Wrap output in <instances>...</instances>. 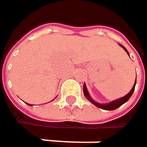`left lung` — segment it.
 Wrapping results in <instances>:
<instances>
[{
	"label": "left lung",
	"instance_id": "8db88e82",
	"mask_svg": "<svg viewBox=\"0 0 147 147\" xmlns=\"http://www.w3.org/2000/svg\"><path fill=\"white\" fill-rule=\"evenodd\" d=\"M120 47H122L126 51V53L129 54V53L128 50H127L123 45H120ZM135 84H136V78H135V82H134V86H133L132 89L129 91V94H127L125 96H123V97H122V98H119V99H117V100H113V101H111V102L109 103H105V104L99 103L97 102V101H95V100H94L91 98V96H90V94H89V93H88V89H87V87H86V84H85V83L83 84V94H84V96L87 98V100H88L90 102L92 103V104H94L95 106H97V107H99V108H100V109H103V110H106V111H113V110L117 109L118 107H120L121 105H123L124 103H126L129 100V98L132 96L133 93H134V91Z\"/></svg>",
	"mask_w": 147,
	"mask_h": 147
}]
</instances>
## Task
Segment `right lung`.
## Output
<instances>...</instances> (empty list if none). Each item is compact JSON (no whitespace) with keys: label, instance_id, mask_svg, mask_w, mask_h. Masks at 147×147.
Listing matches in <instances>:
<instances>
[{"label":"right lung","instance_id":"1","mask_svg":"<svg viewBox=\"0 0 147 147\" xmlns=\"http://www.w3.org/2000/svg\"><path fill=\"white\" fill-rule=\"evenodd\" d=\"M26 104H27V105H30V106L32 105H30V104H28V103H26Z\"/></svg>","mask_w":147,"mask_h":147}]
</instances>
